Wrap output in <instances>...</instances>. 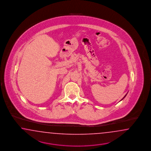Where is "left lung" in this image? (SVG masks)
Returning <instances> with one entry per match:
<instances>
[{"instance_id":"left-lung-1","label":"left lung","mask_w":151,"mask_h":151,"mask_svg":"<svg viewBox=\"0 0 151 151\" xmlns=\"http://www.w3.org/2000/svg\"><path fill=\"white\" fill-rule=\"evenodd\" d=\"M127 94H126V95H125V96H124V97H123V99H122V100H123V99H124V97H126V95H127Z\"/></svg>"}]
</instances>
